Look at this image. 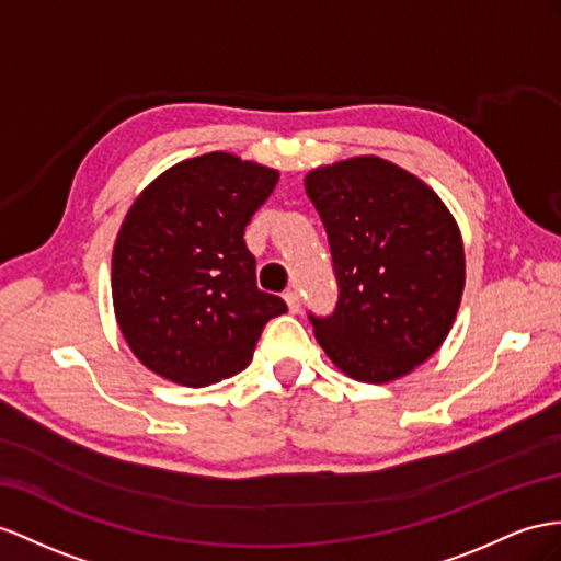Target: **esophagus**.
Wrapping results in <instances>:
<instances>
[{"label": "esophagus", "mask_w": 561, "mask_h": 561, "mask_svg": "<svg viewBox=\"0 0 561 561\" xmlns=\"http://www.w3.org/2000/svg\"><path fill=\"white\" fill-rule=\"evenodd\" d=\"M284 300H286V306H289L291 312H298V310H300V296H298L296 289L286 291V294H284Z\"/></svg>", "instance_id": "1"}]
</instances>
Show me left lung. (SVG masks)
<instances>
[{
  "label": "left lung",
  "mask_w": 561,
  "mask_h": 561,
  "mask_svg": "<svg viewBox=\"0 0 561 561\" xmlns=\"http://www.w3.org/2000/svg\"><path fill=\"white\" fill-rule=\"evenodd\" d=\"M332 249L339 300L310 322L343 375L386 383L434 355L465 291L462 234L417 175L379 156H355L306 175Z\"/></svg>",
  "instance_id": "8db88e82"
}]
</instances>
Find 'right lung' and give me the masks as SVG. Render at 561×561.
I'll list each match as a JSON object with an SVG mask.
<instances>
[{"label": "right lung", "instance_id": "add662e5", "mask_svg": "<svg viewBox=\"0 0 561 561\" xmlns=\"http://www.w3.org/2000/svg\"><path fill=\"white\" fill-rule=\"evenodd\" d=\"M279 172L213 151L161 172L127 210L111 261L113 310L153 375L190 389L234 377L286 312L257 289L243 229Z\"/></svg>", "mask_w": 561, "mask_h": 561}]
</instances>
